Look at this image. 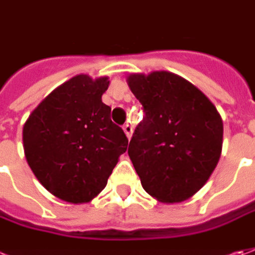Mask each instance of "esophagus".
<instances>
[{
  "label": "esophagus",
  "mask_w": 255,
  "mask_h": 255,
  "mask_svg": "<svg viewBox=\"0 0 255 255\" xmlns=\"http://www.w3.org/2000/svg\"><path fill=\"white\" fill-rule=\"evenodd\" d=\"M124 130H125V133H126V136H128V137L130 139L131 133H133V126H131V125H129V124H126L124 126Z\"/></svg>",
  "instance_id": "obj_1"
}]
</instances>
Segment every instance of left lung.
Returning a JSON list of instances; mask_svg holds the SVG:
<instances>
[{"instance_id": "1", "label": "left lung", "mask_w": 255, "mask_h": 255, "mask_svg": "<svg viewBox=\"0 0 255 255\" xmlns=\"http://www.w3.org/2000/svg\"><path fill=\"white\" fill-rule=\"evenodd\" d=\"M143 105L128 154L144 191L164 203L182 202L206 184L222 154L218 109L185 78L170 71L130 74Z\"/></svg>"}]
</instances>
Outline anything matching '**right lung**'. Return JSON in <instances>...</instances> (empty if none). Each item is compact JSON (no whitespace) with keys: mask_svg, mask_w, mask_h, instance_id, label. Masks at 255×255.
<instances>
[{"mask_svg":"<svg viewBox=\"0 0 255 255\" xmlns=\"http://www.w3.org/2000/svg\"><path fill=\"white\" fill-rule=\"evenodd\" d=\"M108 77L80 74L57 87L23 125V150L35 177L70 203L90 202L107 187L129 140L102 102Z\"/></svg>","mask_w":255,"mask_h":255,"instance_id":"1","label":"right lung"}]
</instances>
